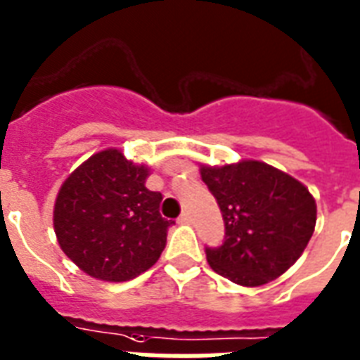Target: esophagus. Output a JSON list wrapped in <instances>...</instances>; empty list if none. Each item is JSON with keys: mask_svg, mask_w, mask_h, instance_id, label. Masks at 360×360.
Returning a JSON list of instances; mask_svg holds the SVG:
<instances>
[{"mask_svg": "<svg viewBox=\"0 0 360 360\" xmlns=\"http://www.w3.org/2000/svg\"><path fill=\"white\" fill-rule=\"evenodd\" d=\"M192 221V215L191 213H188V211H183V213H181V217H179V223H183V224H188Z\"/></svg>", "mask_w": 360, "mask_h": 360, "instance_id": "obj_1", "label": "esophagus"}]
</instances>
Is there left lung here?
I'll return each mask as SVG.
<instances>
[{
    "label": "left lung",
    "mask_w": 360,
    "mask_h": 360,
    "mask_svg": "<svg viewBox=\"0 0 360 360\" xmlns=\"http://www.w3.org/2000/svg\"><path fill=\"white\" fill-rule=\"evenodd\" d=\"M224 221V241L205 247L217 274L243 287L279 278L300 259L317 221V205L300 181L259 160L202 166Z\"/></svg>",
    "instance_id": "1"
}]
</instances>
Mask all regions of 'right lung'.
Returning <instances> with one entry per match:
<instances>
[{
	"label": "right lung",
	"mask_w": 360,
	"mask_h": 360,
	"mask_svg": "<svg viewBox=\"0 0 360 360\" xmlns=\"http://www.w3.org/2000/svg\"><path fill=\"white\" fill-rule=\"evenodd\" d=\"M147 166L119 149L92 155L64 181L54 204L62 251L101 281H128L160 259L174 221L160 215V192L145 186Z\"/></svg>",
	"instance_id": "right-lung-1"
}]
</instances>
